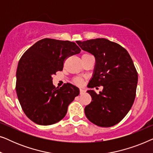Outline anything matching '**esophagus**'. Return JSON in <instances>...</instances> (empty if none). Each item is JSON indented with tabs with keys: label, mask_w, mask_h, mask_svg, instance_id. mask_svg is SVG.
<instances>
[{
	"label": "esophagus",
	"mask_w": 153,
	"mask_h": 153,
	"mask_svg": "<svg viewBox=\"0 0 153 153\" xmlns=\"http://www.w3.org/2000/svg\"><path fill=\"white\" fill-rule=\"evenodd\" d=\"M85 93V90H83L82 88L80 89V94H81H81H83V93Z\"/></svg>",
	"instance_id": "1"
}]
</instances>
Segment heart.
<instances>
[{"label": "heart", "mask_w": 153, "mask_h": 153, "mask_svg": "<svg viewBox=\"0 0 153 153\" xmlns=\"http://www.w3.org/2000/svg\"><path fill=\"white\" fill-rule=\"evenodd\" d=\"M74 83L77 85H83V80L81 78L76 77L74 79Z\"/></svg>", "instance_id": "heart-1"}]
</instances>
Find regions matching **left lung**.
Listing matches in <instances>:
<instances>
[{"instance_id": "1", "label": "left lung", "mask_w": 153, "mask_h": 153, "mask_svg": "<svg viewBox=\"0 0 153 153\" xmlns=\"http://www.w3.org/2000/svg\"><path fill=\"white\" fill-rule=\"evenodd\" d=\"M76 43L95 58L94 73L88 86L104 88L100 94L93 90L87 91L92 101L84 108L85 116L97 126H114L124 118L134 102L138 73L132 60L125 48L108 39Z\"/></svg>"}]
</instances>
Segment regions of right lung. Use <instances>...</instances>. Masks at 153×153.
Wrapping results in <instances>:
<instances>
[{
  "mask_svg": "<svg viewBox=\"0 0 153 153\" xmlns=\"http://www.w3.org/2000/svg\"><path fill=\"white\" fill-rule=\"evenodd\" d=\"M80 51L72 42L45 38L23 54L16 70V91L23 111L33 122L53 125L65 116L79 89L69 83L56 88L52 75L62 70L67 58Z\"/></svg>",
  "mask_w": 153,
  "mask_h": 153,
  "instance_id": "obj_1",
  "label": "right lung"
}]
</instances>
